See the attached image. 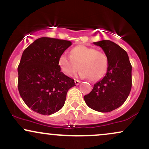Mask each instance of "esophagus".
Returning <instances> with one entry per match:
<instances>
[{
	"mask_svg": "<svg viewBox=\"0 0 149 149\" xmlns=\"http://www.w3.org/2000/svg\"><path fill=\"white\" fill-rule=\"evenodd\" d=\"M75 84H76V85H79V83H80V80H75Z\"/></svg>",
	"mask_w": 149,
	"mask_h": 149,
	"instance_id": "esophagus-1",
	"label": "esophagus"
}]
</instances>
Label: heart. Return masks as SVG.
Listing matches in <instances>:
<instances>
[{"instance_id": "1", "label": "heart", "mask_w": 149, "mask_h": 149, "mask_svg": "<svg viewBox=\"0 0 149 149\" xmlns=\"http://www.w3.org/2000/svg\"><path fill=\"white\" fill-rule=\"evenodd\" d=\"M59 66L66 76H71L78 70L82 78L98 80L107 73L109 60L107 54L94 47L77 45L71 49V56L63 53L59 57Z\"/></svg>"}]
</instances>
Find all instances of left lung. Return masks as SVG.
Returning a JSON list of instances; mask_svg holds the SVG:
<instances>
[{
  "mask_svg": "<svg viewBox=\"0 0 149 149\" xmlns=\"http://www.w3.org/2000/svg\"><path fill=\"white\" fill-rule=\"evenodd\" d=\"M107 54L109 66L105 76L84 96L90 109L107 113L123 105L132 88V65L125 50L109 40L93 42Z\"/></svg>",
  "mask_w": 149,
  "mask_h": 149,
  "instance_id": "1",
  "label": "left lung"
}]
</instances>
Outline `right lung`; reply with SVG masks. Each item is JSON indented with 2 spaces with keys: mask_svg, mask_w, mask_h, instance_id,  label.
Wrapping results in <instances>:
<instances>
[{
  "mask_svg": "<svg viewBox=\"0 0 149 149\" xmlns=\"http://www.w3.org/2000/svg\"><path fill=\"white\" fill-rule=\"evenodd\" d=\"M71 45L69 40L42 37L22 53L18 66V90L27 107L42 115H51L64 107L74 80L61 71L59 56Z\"/></svg>",
  "mask_w": 149,
  "mask_h": 149,
  "instance_id": "1",
  "label": "right lung"
}]
</instances>
